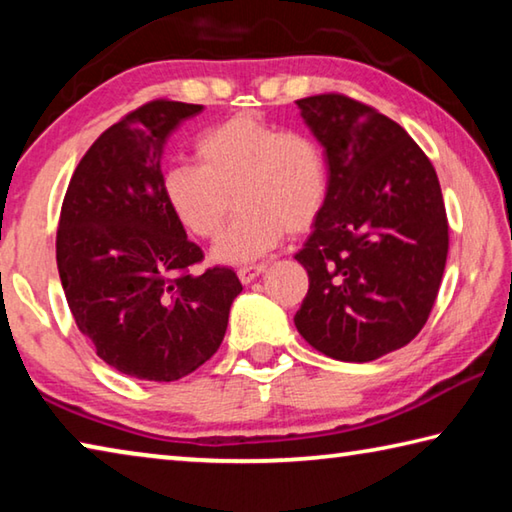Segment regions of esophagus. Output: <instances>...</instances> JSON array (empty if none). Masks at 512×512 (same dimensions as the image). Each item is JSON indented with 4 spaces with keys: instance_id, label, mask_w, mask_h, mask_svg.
I'll return each instance as SVG.
<instances>
[{
    "instance_id": "esophagus-1",
    "label": "esophagus",
    "mask_w": 512,
    "mask_h": 512,
    "mask_svg": "<svg viewBox=\"0 0 512 512\" xmlns=\"http://www.w3.org/2000/svg\"><path fill=\"white\" fill-rule=\"evenodd\" d=\"M266 271V264H255V266H241L239 271H237V275H239V280L244 282V284H250L255 280L257 275H262Z\"/></svg>"
}]
</instances>
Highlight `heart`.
Returning <instances> with one entry per match:
<instances>
[{
    "label": "heart",
    "instance_id": "b5f03b06",
    "mask_svg": "<svg viewBox=\"0 0 512 512\" xmlns=\"http://www.w3.org/2000/svg\"><path fill=\"white\" fill-rule=\"evenodd\" d=\"M196 155L201 164L176 162L162 171V194L201 239L221 235L235 201L239 214L214 246L216 262H255L287 232H309L325 210L327 160L305 133L237 112L198 137Z\"/></svg>",
    "mask_w": 512,
    "mask_h": 512
}]
</instances>
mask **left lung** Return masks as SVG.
<instances>
[{
  "instance_id": "obj_1",
  "label": "left lung",
  "mask_w": 512,
  "mask_h": 512,
  "mask_svg": "<svg viewBox=\"0 0 512 512\" xmlns=\"http://www.w3.org/2000/svg\"><path fill=\"white\" fill-rule=\"evenodd\" d=\"M325 146L329 194L298 262L309 291L296 327L327 357L366 363L418 336L449 250L431 160L379 110L339 92L296 101Z\"/></svg>"
}]
</instances>
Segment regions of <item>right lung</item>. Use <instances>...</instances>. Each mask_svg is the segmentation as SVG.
<instances>
[{
    "mask_svg": "<svg viewBox=\"0 0 512 512\" xmlns=\"http://www.w3.org/2000/svg\"><path fill=\"white\" fill-rule=\"evenodd\" d=\"M203 106L155 99L108 131L69 180L56 232L60 282L76 327L128 377L176 381L219 350L241 293L232 268L194 275L203 250L162 194V149Z\"/></svg>",
    "mask_w": 512,
    "mask_h": 512,
    "instance_id": "right-lung-1",
    "label": "right lung"
}]
</instances>
